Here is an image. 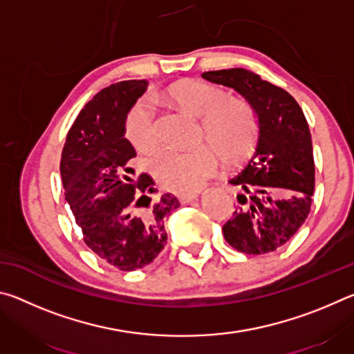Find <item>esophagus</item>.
<instances>
[{
    "mask_svg": "<svg viewBox=\"0 0 354 354\" xmlns=\"http://www.w3.org/2000/svg\"><path fill=\"white\" fill-rule=\"evenodd\" d=\"M201 194V190H196V192H190V194H183L179 196V201L183 203V205H187V203H192L195 200H198V196Z\"/></svg>",
    "mask_w": 354,
    "mask_h": 354,
    "instance_id": "34e87169",
    "label": "esophagus"
}]
</instances>
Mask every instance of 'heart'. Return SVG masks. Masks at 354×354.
I'll return each instance as SVG.
<instances>
[{
	"instance_id": "b5f03b06",
	"label": "heart",
	"mask_w": 354,
	"mask_h": 354,
	"mask_svg": "<svg viewBox=\"0 0 354 354\" xmlns=\"http://www.w3.org/2000/svg\"><path fill=\"white\" fill-rule=\"evenodd\" d=\"M167 93L173 103L201 118V136L213 143L190 149L164 148L156 153L149 164L167 187L183 194L198 187L217 170L218 151L227 162H239L253 151L259 124L247 101L226 98L221 87L196 80L178 82ZM124 137L137 151H151L158 145V127L147 101H139L128 111Z\"/></svg>"
}]
</instances>
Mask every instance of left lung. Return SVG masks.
Masks as SVG:
<instances>
[{
  "mask_svg": "<svg viewBox=\"0 0 354 354\" xmlns=\"http://www.w3.org/2000/svg\"><path fill=\"white\" fill-rule=\"evenodd\" d=\"M201 76L241 93L259 124L253 156L230 179L242 194L223 236L241 253H272L290 241L310 211L315 167L306 117L290 93L250 70L206 71Z\"/></svg>",
  "mask_w": 354,
  "mask_h": 354,
  "instance_id": "left-lung-1",
  "label": "left lung"
}]
</instances>
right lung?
<instances>
[{
  "instance_id": "1",
  "label": "right lung",
  "mask_w": 354,
  "mask_h": 354,
  "mask_svg": "<svg viewBox=\"0 0 354 354\" xmlns=\"http://www.w3.org/2000/svg\"><path fill=\"white\" fill-rule=\"evenodd\" d=\"M145 80L103 88L84 106L67 134L61 176L82 239L101 261L133 272L156 259L167 243L164 217L179 207L176 196L151 201L153 178L134 179L136 149L124 139V118L147 91Z\"/></svg>"
}]
</instances>
